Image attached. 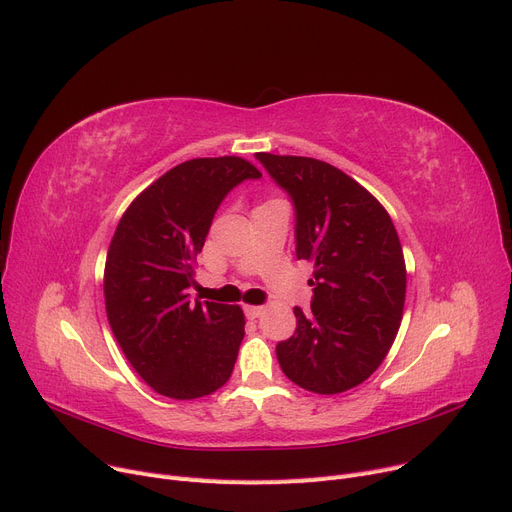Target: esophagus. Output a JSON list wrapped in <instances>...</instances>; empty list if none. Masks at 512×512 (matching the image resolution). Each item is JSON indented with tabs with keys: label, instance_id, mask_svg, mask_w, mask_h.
I'll use <instances>...</instances> for the list:
<instances>
[{
	"label": "esophagus",
	"instance_id": "obj_1",
	"mask_svg": "<svg viewBox=\"0 0 512 512\" xmlns=\"http://www.w3.org/2000/svg\"><path fill=\"white\" fill-rule=\"evenodd\" d=\"M244 314H247V318H251V320H257V318H261L265 314V307H261V305H247V307H244Z\"/></svg>",
	"mask_w": 512,
	"mask_h": 512
}]
</instances>
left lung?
<instances>
[{
	"label": "left lung",
	"mask_w": 512,
	"mask_h": 512,
	"mask_svg": "<svg viewBox=\"0 0 512 512\" xmlns=\"http://www.w3.org/2000/svg\"><path fill=\"white\" fill-rule=\"evenodd\" d=\"M295 205L297 259L314 263L311 311L276 345L282 372L320 395L358 387L379 368L402 324L406 261L385 207L324 161L257 152Z\"/></svg>",
	"instance_id": "8db88e82"
}]
</instances>
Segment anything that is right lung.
<instances>
[{"label": "right lung", "instance_id": "1", "mask_svg": "<svg viewBox=\"0 0 512 512\" xmlns=\"http://www.w3.org/2000/svg\"><path fill=\"white\" fill-rule=\"evenodd\" d=\"M257 177L261 171L240 157L186 161L133 198L110 240L108 324L133 370L165 397H205L234 370L242 309L190 301V286L217 207Z\"/></svg>", "mask_w": 512, "mask_h": 512}]
</instances>
